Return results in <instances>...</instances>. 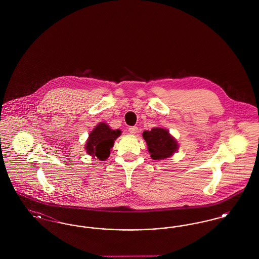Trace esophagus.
<instances>
[{
    "mask_svg": "<svg viewBox=\"0 0 259 259\" xmlns=\"http://www.w3.org/2000/svg\"><path fill=\"white\" fill-rule=\"evenodd\" d=\"M128 131H129V133H130V134H132V135H135L136 133L138 132V127H136V126L130 127Z\"/></svg>",
    "mask_w": 259,
    "mask_h": 259,
    "instance_id": "1",
    "label": "esophagus"
}]
</instances>
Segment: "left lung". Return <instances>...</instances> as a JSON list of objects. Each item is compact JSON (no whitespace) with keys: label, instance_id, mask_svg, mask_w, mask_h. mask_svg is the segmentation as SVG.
<instances>
[{"label":"left lung","instance_id":"left-lung-1","mask_svg":"<svg viewBox=\"0 0 259 259\" xmlns=\"http://www.w3.org/2000/svg\"><path fill=\"white\" fill-rule=\"evenodd\" d=\"M148 151L153 160H163L171 157L179 148L178 141L169 130L161 127H154L150 131H144Z\"/></svg>","mask_w":259,"mask_h":259}]
</instances>
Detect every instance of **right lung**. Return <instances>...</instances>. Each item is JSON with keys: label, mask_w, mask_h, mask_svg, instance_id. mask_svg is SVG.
<instances>
[{"label": "right lung", "mask_w": 259, "mask_h": 259, "mask_svg": "<svg viewBox=\"0 0 259 259\" xmlns=\"http://www.w3.org/2000/svg\"><path fill=\"white\" fill-rule=\"evenodd\" d=\"M121 135V130H113L106 122H99L88 136L85 149L87 154L97 157L99 160H107L110 156L114 141Z\"/></svg>", "instance_id": "obj_1"}]
</instances>
